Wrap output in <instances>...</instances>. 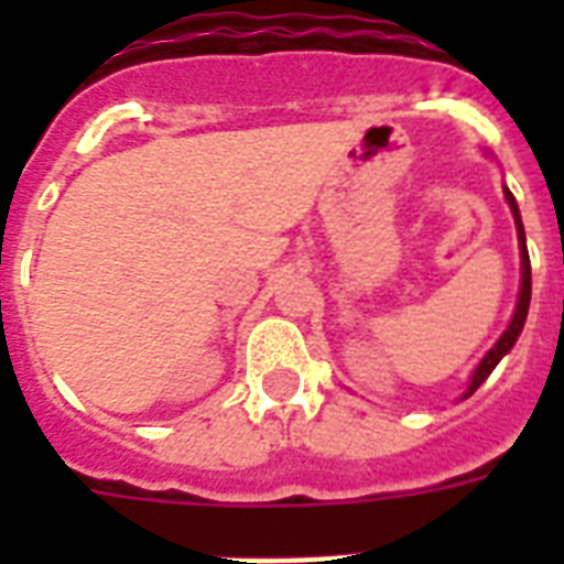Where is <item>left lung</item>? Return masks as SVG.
Instances as JSON below:
<instances>
[{"mask_svg":"<svg viewBox=\"0 0 564 564\" xmlns=\"http://www.w3.org/2000/svg\"><path fill=\"white\" fill-rule=\"evenodd\" d=\"M503 195H507V204H509V210H512V219H516V230H518V251H521V286H518L516 313H512V318H509L507 330H503L498 343L491 345L489 351H486V357L477 362L474 375L468 377V386H465L463 398H471V394L480 389L482 380H486V377L495 371V366H498V362L503 360L509 351H512V345L518 343V336H521V330H524L527 310H530V295H533V274H530V254H527L524 221H521V210H518L516 195L509 193V187H503Z\"/></svg>","mask_w":564,"mask_h":564,"instance_id":"1","label":"left lung"}]
</instances>
